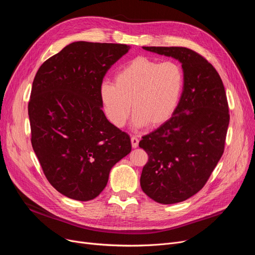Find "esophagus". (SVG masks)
I'll return each mask as SVG.
<instances>
[{"label": "esophagus", "mask_w": 255, "mask_h": 255, "mask_svg": "<svg viewBox=\"0 0 255 255\" xmlns=\"http://www.w3.org/2000/svg\"><path fill=\"white\" fill-rule=\"evenodd\" d=\"M138 138L136 136H132L131 137V144H132V148H137L138 146Z\"/></svg>", "instance_id": "esophagus-1"}]
</instances>
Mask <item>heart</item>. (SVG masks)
Here are the masks:
<instances>
[{"label": "heart", "instance_id": "1", "mask_svg": "<svg viewBox=\"0 0 255 255\" xmlns=\"http://www.w3.org/2000/svg\"><path fill=\"white\" fill-rule=\"evenodd\" d=\"M184 86L181 66L149 57H136L117 71L115 84L103 82L99 94L104 113L116 127H123L134 113L135 128L157 127L175 113Z\"/></svg>", "mask_w": 255, "mask_h": 255}]
</instances>
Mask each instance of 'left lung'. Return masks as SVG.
Wrapping results in <instances>:
<instances>
[{
	"label": "left lung",
	"mask_w": 255,
	"mask_h": 255,
	"mask_svg": "<svg viewBox=\"0 0 255 255\" xmlns=\"http://www.w3.org/2000/svg\"><path fill=\"white\" fill-rule=\"evenodd\" d=\"M182 64L184 86L169 120L139 141L149 156L142 168V191L155 202H184L203 188L223 151L230 124L229 104L216 69L186 47L142 46Z\"/></svg>",
	"instance_id": "obj_1"
}]
</instances>
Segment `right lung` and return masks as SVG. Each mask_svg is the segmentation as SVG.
<instances>
[{
	"instance_id": "1",
	"label": "right lung",
	"mask_w": 255,
	"mask_h": 255,
	"mask_svg": "<svg viewBox=\"0 0 255 255\" xmlns=\"http://www.w3.org/2000/svg\"><path fill=\"white\" fill-rule=\"evenodd\" d=\"M130 45L77 41L37 71L29 101L32 146L51 186L87 202L105 188L113 166L131 152L127 133L106 119L100 86Z\"/></svg>"
}]
</instances>
